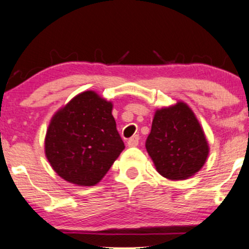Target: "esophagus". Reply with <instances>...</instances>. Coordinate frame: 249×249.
Returning a JSON list of instances; mask_svg holds the SVG:
<instances>
[{
  "label": "esophagus",
  "mask_w": 249,
  "mask_h": 249,
  "mask_svg": "<svg viewBox=\"0 0 249 249\" xmlns=\"http://www.w3.org/2000/svg\"><path fill=\"white\" fill-rule=\"evenodd\" d=\"M138 142H139V136L138 134H136V136L131 137V138L128 139L127 145L130 147H133V146H137V145H138Z\"/></svg>",
  "instance_id": "34e87169"
}]
</instances>
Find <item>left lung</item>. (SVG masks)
Returning a JSON list of instances; mask_svg holds the SVG:
<instances>
[{
  "instance_id": "1",
  "label": "left lung",
  "mask_w": 249,
  "mask_h": 249,
  "mask_svg": "<svg viewBox=\"0 0 249 249\" xmlns=\"http://www.w3.org/2000/svg\"><path fill=\"white\" fill-rule=\"evenodd\" d=\"M145 146L165 178L182 180L204 166L208 144L198 119L185 103L157 110Z\"/></svg>"
}]
</instances>
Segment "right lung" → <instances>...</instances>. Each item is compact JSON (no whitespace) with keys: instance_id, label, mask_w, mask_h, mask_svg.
<instances>
[{"instance_id":"add662e5","label":"right lung","mask_w":249,"mask_h":249,"mask_svg":"<svg viewBox=\"0 0 249 249\" xmlns=\"http://www.w3.org/2000/svg\"><path fill=\"white\" fill-rule=\"evenodd\" d=\"M112 104L85 91L51 119L45 154L59 177L79 186H93L124 150L112 116Z\"/></svg>"}]
</instances>
